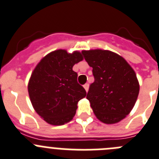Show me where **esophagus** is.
<instances>
[{"label":"esophagus","mask_w":159,"mask_h":159,"mask_svg":"<svg viewBox=\"0 0 159 159\" xmlns=\"http://www.w3.org/2000/svg\"><path fill=\"white\" fill-rule=\"evenodd\" d=\"M89 85L88 83H86V84H84V89H85V91H86V92H88V90H89Z\"/></svg>","instance_id":"1"}]
</instances>
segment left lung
<instances>
[{
	"mask_svg": "<svg viewBox=\"0 0 159 159\" xmlns=\"http://www.w3.org/2000/svg\"><path fill=\"white\" fill-rule=\"evenodd\" d=\"M93 67L94 82L86 98L95 115L106 124H115L126 117L134 107L140 91L136 73L126 60L108 50L82 51Z\"/></svg>",
	"mask_w": 159,
	"mask_h": 159,
	"instance_id": "8db88e82",
	"label": "left lung"
}]
</instances>
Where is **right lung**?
<instances>
[{
    "instance_id": "add662e5",
    "label": "right lung",
    "mask_w": 159,
    "mask_h": 159,
    "mask_svg": "<svg viewBox=\"0 0 159 159\" xmlns=\"http://www.w3.org/2000/svg\"><path fill=\"white\" fill-rule=\"evenodd\" d=\"M82 52L59 49L44 56L33 71L28 93L37 113L48 124L61 125L72 120L78 101L86 96L73 70Z\"/></svg>"
}]
</instances>
